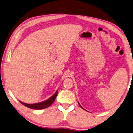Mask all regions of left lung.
Listing matches in <instances>:
<instances>
[{
    "instance_id": "8db88e82",
    "label": "left lung",
    "mask_w": 133,
    "mask_h": 133,
    "mask_svg": "<svg viewBox=\"0 0 133 133\" xmlns=\"http://www.w3.org/2000/svg\"><path fill=\"white\" fill-rule=\"evenodd\" d=\"M78 103H79V102H78ZM79 105H80V107H81V108H83V109H84V108H83V107H82V106H81V105H80V104H79Z\"/></svg>"
}]
</instances>
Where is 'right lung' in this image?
Listing matches in <instances>:
<instances>
[{
	"label": "right lung",
	"instance_id": "obj_1",
	"mask_svg": "<svg viewBox=\"0 0 133 133\" xmlns=\"http://www.w3.org/2000/svg\"><path fill=\"white\" fill-rule=\"evenodd\" d=\"M58 91L57 90L56 93L54 94L53 95H52L51 98L48 99L47 100H46L44 102H39V103H37V104H25L22 102H20L22 105H24V106L28 107V108L33 109H44L45 108H47L49 106H50L52 103L54 102V101L56 99V98L57 96V95Z\"/></svg>",
	"mask_w": 133,
	"mask_h": 133
}]
</instances>
